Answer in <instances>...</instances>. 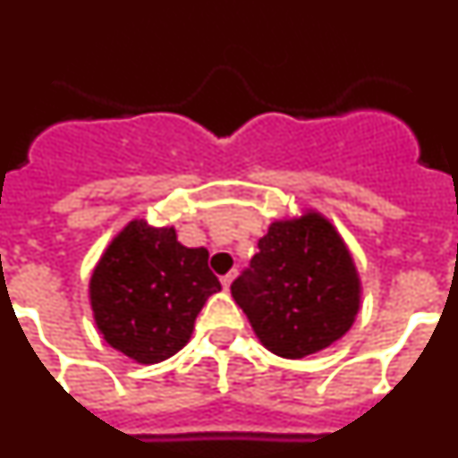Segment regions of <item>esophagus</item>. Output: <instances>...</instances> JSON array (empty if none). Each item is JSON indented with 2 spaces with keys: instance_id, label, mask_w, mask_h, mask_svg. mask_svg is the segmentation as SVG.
Here are the masks:
<instances>
[{
  "instance_id": "1",
  "label": "esophagus",
  "mask_w": 458,
  "mask_h": 458,
  "mask_svg": "<svg viewBox=\"0 0 458 458\" xmlns=\"http://www.w3.org/2000/svg\"><path fill=\"white\" fill-rule=\"evenodd\" d=\"M233 277H236V273L222 275V286H225V289H229V286H232V282H233Z\"/></svg>"
}]
</instances>
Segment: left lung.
Returning <instances> with one entry per match:
<instances>
[{"mask_svg":"<svg viewBox=\"0 0 458 458\" xmlns=\"http://www.w3.org/2000/svg\"><path fill=\"white\" fill-rule=\"evenodd\" d=\"M254 333L279 358L298 360L349 333L360 277L342 236L318 213L268 226L259 252L232 284Z\"/></svg>","mask_w":458,"mask_h":458,"instance_id":"obj_1","label":"left lung"}]
</instances>
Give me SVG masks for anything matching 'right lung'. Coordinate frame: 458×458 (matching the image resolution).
I'll return each mask as SVG.
<instances>
[{
    "label": "right lung",
    "mask_w": 458,
    "mask_h": 458,
    "mask_svg": "<svg viewBox=\"0 0 458 458\" xmlns=\"http://www.w3.org/2000/svg\"><path fill=\"white\" fill-rule=\"evenodd\" d=\"M220 289L208 250L181 245L174 226L135 220L105 250L89 293L105 342L135 362L156 365L183 349L197 314Z\"/></svg>",
    "instance_id": "obj_1"
}]
</instances>
